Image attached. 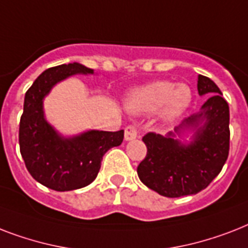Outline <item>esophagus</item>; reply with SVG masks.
<instances>
[{
	"label": "esophagus",
	"instance_id": "1",
	"mask_svg": "<svg viewBox=\"0 0 248 248\" xmlns=\"http://www.w3.org/2000/svg\"><path fill=\"white\" fill-rule=\"evenodd\" d=\"M138 138V128L134 124H130L124 130V140L130 141V140H135Z\"/></svg>",
	"mask_w": 248,
	"mask_h": 248
}]
</instances>
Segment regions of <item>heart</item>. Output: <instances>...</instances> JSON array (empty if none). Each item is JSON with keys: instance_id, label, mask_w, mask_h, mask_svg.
Returning a JSON list of instances; mask_svg holds the SVG:
<instances>
[{"instance_id": "obj_1", "label": "heart", "mask_w": 248, "mask_h": 248, "mask_svg": "<svg viewBox=\"0 0 248 248\" xmlns=\"http://www.w3.org/2000/svg\"><path fill=\"white\" fill-rule=\"evenodd\" d=\"M193 93L186 83L155 81L138 87L126 99V107L135 114H158L162 124H173L189 110Z\"/></svg>"}]
</instances>
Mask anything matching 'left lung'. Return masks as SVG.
Listing matches in <instances>:
<instances>
[{
    "instance_id": "obj_1",
    "label": "left lung",
    "mask_w": 248,
    "mask_h": 248,
    "mask_svg": "<svg viewBox=\"0 0 248 248\" xmlns=\"http://www.w3.org/2000/svg\"><path fill=\"white\" fill-rule=\"evenodd\" d=\"M197 89L201 96H208L200 112L185 118L166 136L149 132L143 138L148 152L138 166V175L143 184L161 196L197 194L207 188L227 162L229 105L208 77L198 76Z\"/></svg>"
}]
</instances>
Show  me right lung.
I'll return each instance as SVG.
<instances>
[{"instance_id":"right-lung-1","label":"right lung","mask_w":248,"mask_h":248,"mask_svg":"<svg viewBox=\"0 0 248 248\" xmlns=\"http://www.w3.org/2000/svg\"><path fill=\"white\" fill-rule=\"evenodd\" d=\"M76 75H93V69L69 63L42 72L25 93L19 126V145L27 170L34 180L58 192L91 184L100 170L103 155L124 141V130H87L64 136L46 120L45 97L56 83Z\"/></svg>"}]
</instances>
